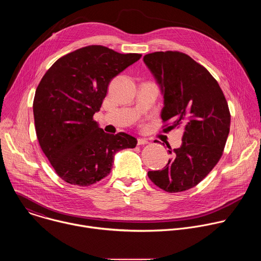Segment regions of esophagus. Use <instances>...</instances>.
Listing matches in <instances>:
<instances>
[{"mask_svg": "<svg viewBox=\"0 0 261 261\" xmlns=\"http://www.w3.org/2000/svg\"><path fill=\"white\" fill-rule=\"evenodd\" d=\"M147 143H148V141H147V139H145V138H138V139H137V144H138V145L147 144Z\"/></svg>", "mask_w": 261, "mask_h": 261, "instance_id": "esophagus-1", "label": "esophagus"}]
</instances>
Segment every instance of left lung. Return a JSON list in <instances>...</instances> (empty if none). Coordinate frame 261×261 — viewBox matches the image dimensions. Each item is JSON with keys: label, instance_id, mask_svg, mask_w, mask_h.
Instances as JSON below:
<instances>
[{"label": "left lung", "instance_id": "1", "mask_svg": "<svg viewBox=\"0 0 261 261\" xmlns=\"http://www.w3.org/2000/svg\"><path fill=\"white\" fill-rule=\"evenodd\" d=\"M161 87V118L168 129L182 127L181 145L162 170L148 171L162 190L176 193L199 184L223 155L230 129L227 101L212 74L179 51H156L143 57Z\"/></svg>", "mask_w": 261, "mask_h": 261}]
</instances>
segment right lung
<instances>
[{
    "label": "right lung",
    "mask_w": 261,
    "mask_h": 261,
    "mask_svg": "<svg viewBox=\"0 0 261 261\" xmlns=\"http://www.w3.org/2000/svg\"><path fill=\"white\" fill-rule=\"evenodd\" d=\"M141 58L89 45L60 58L37 87L33 113L37 138L57 174L71 185H93L109 174L115 154L135 137L108 134L93 117L109 83Z\"/></svg>",
    "instance_id": "right-lung-1"
}]
</instances>
